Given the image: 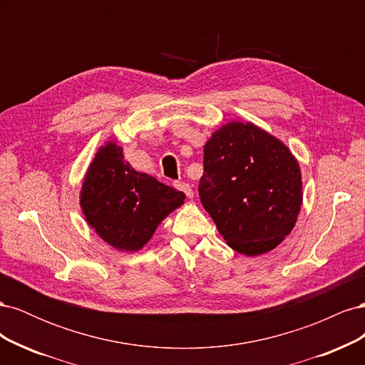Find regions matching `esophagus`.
<instances>
[{"label": "esophagus", "instance_id": "34e87169", "mask_svg": "<svg viewBox=\"0 0 365 365\" xmlns=\"http://www.w3.org/2000/svg\"><path fill=\"white\" fill-rule=\"evenodd\" d=\"M175 187H176V189H178V190H181L187 197H193V189H192L190 184L178 181V182H175Z\"/></svg>", "mask_w": 365, "mask_h": 365}]
</instances>
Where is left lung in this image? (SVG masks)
<instances>
[{"label": "left lung", "mask_w": 365, "mask_h": 365, "mask_svg": "<svg viewBox=\"0 0 365 365\" xmlns=\"http://www.w3.org/2000/svg\"><path fill=\"white\" fill-rule=\"evenodd\" d=\"M204 208L228 247L268 252L288 236L303 202L300 165L280 140L252 123L217 129L204 146Z\"/></svg>", "instance_id": "left-lung-1"}]
</instances>
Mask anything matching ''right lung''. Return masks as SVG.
<instances>
[{"mask_svg": "<svg viewBox=\"0 0 365 365\" xmlns=\"http://www.w3.org/2000/svg\"><path fill=\"white\" fill-rule=\"evenodd\" d=\"M184 200L182 192L132 169L123 160V149L109 141L98 149L86 172L81 207L88 224L106 244L137 251Z\"/></svg>", "mask_w": 365, "mask_h": 365, "instance_id": "add662e5", "label": "right lung"}]
</instances>
